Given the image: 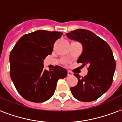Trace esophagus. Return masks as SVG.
<instances>
[{
  "instance_id": "34e87169",
  "label": "esophagus",
  "mask_w": 122,
  "mask_h": 122,
  "mask_svg": "<svg viewBox=\"0 0 122 122\" xmlns=\"http://www.w3.org/2000/svg\"><path fill=\"white\" fill-rule=\"evenodd\" d=\"M73 73L71 72L70 71H68V76H72Z\"/></svg>"
}]
</instances>
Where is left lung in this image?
I'll return each mask as SVG.
<instances>
[{
  "label": "left lung",
  "mask_w": 122,
  "mask_h": 122,
  "mask_svg": "<svg viewBox=\"0 0 122 122\" xmlns=\"http://www.w3.org/2000/svg\"><path fill=\"white\" fill-rule=\"evenodd\" d=\"M68 38L77 41L83 46V52L77 63L88 65V73L84 77L74 74L77 84L71 87L72 94L83 102L97 100L111 86L116 61L109 45L92 31L77 29L66 34Z\"/></svg>",
  "instance_id": "1"
}]
</instances>
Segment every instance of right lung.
I'll return each mask as SVG.
<instances>
[{
  "mask_svg": "<svg viewBox=\"0 0 122 122\" xmlns=\"http://www.w3.org/2000/svg\"><path fill=\"white\" fill-rule=\"evenodd\" d=\"M63 35L60 31L37 30L25 34L15 44L10 55V77L18 92L35 103L49 100L57 81L67 76L60 66L44 69L43 60L52 54L54 45Z\"/></svg>",
  "mask_w": 122,
  "mask_h": 122,
  "instance_id": "right-lung-1",
  "label": "right lung"
}]
</instances>
